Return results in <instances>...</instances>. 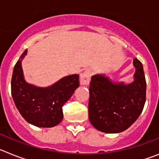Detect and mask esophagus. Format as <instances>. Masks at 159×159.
<instances>
[{
  "label": "esophagus",
  "instance_id": "obj_1",
  "mask_svg": "<svg viewBox=\"0 0 159 159\" xmlns=\"http://www.w3.org/2000/svg\"><path fill=\"white\" fill-rule=\"evenodd\" d=\"M91 75H92V72L90 70H86L85 71H84L80 77V84L82 85H88L91 80Z\"/></svg>",
  "mask_w": 159,
  "mask_h": 159
}]
</instances>
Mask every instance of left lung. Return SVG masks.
Masks as SVG:
<instances>
[{"instance_id": "left-lung-1", "label": "left lung", "mask_w": 159, "mask_h": 159, "mask_svg": "<svg viewBox=\"0 0 159 159\" xmlns=\"http://www.w3.org/2000/svg\"><path fill=\"white\" fill-rule=\"evenodd\" d=\"M134 80L114 83L104 75L92 77L89 88V120L99 131L113 134L127 130L137 120L146 102L145 74L142 63L133 61Z\"/></svg>"}]
</instances>
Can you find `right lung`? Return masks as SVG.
Returning <instances> with one entry per match:
<instances>
[{
    "label": "right lung",
    "instance_id": "1",
    "mask_svg": "<svg viewBox=\"0 0 159 159\" xmlns=\"http://www.w3.org/2000/svg\"><path fill=\"white\" fill-rule=\"evenodd\" d=\"M27 54L25 50L14 67L11 92L15 105L22 117L39 127H52L62 121V107L80 85L79 75H67L57 83L39 88L25 80L21 61Z\"/></svg>",
    "mask_w": 159,
    "mask_h": 159
}]
</instances>
